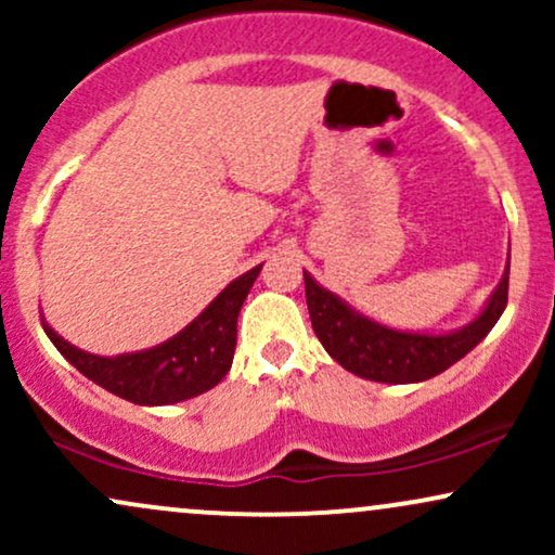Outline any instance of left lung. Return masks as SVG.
<instances>
[{
    "mask_svg": "<svg viewBox=\"0 0 555 555\" xmlns=\"http://www.w3.org/2000/svg\"><path fill=\"white\" fill-rule=\"evenodd\" d=\"M310 321L323 349L344 371L378 384H417L462 360L488 336L508 302V266L480 315L454 334H406L362 318L305 273Z\"/></svg>",
    "mask_w": 555,
    "mask_h": 555,
    "instance_id": "obj_1",
    "label": "left lung"
}]
</instances>
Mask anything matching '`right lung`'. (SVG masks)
Here are the masks:
<instances>
[{
    "instance_id": "1",
    "label": "right lung",
    "mask_w": 555,
    "mask_h": 555,
    "mask_svg": "<svg viewBox=\"0 0 555 555\" xmlns=\"http://www.w3.org/2000/svg\"><path fill=\"white\" fill-rule=\"evenodd\" d=\"M258 273L260 266L242 273L188 328L145 352L99 358L67 344L43 318L41 326L65 360L93 384L132 404H175L208 391L229 373L237 347L240 308Z\"/></svg>"
}]
</instances>
